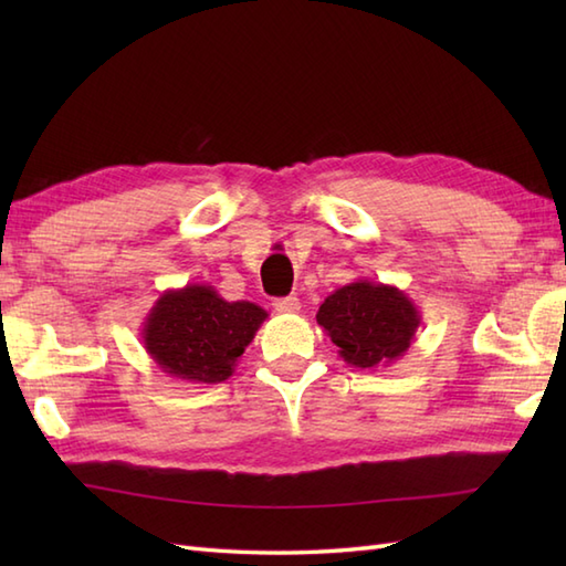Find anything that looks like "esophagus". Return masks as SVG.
<instances>
[{
	"label": "esophagus",
	"mask_w": 566,
	"mask_h": 566,
	"mask_svg": "<svg viewBox=\"0 0 566 566\" xmlns=\"http://www.w3.org/2000/svg\"><path fill=\"white\" fill-rule=\"evenodd\" d=\"M274 311H280V314H296L298 308H302V302H298L296 296H284V298H274Z\"/></svg>",
	"instance_id": "obj_1"
}]
</instances>
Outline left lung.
I'll return each mask as SVG.
<instances>
[{"label": "left lung", "instance_id": "1", "mask_svg": "<svg viewBox=\"0 0 566 566\" xmlns=\"http://www.w3.org/2000/svg\"><path fill=\"white\" fill-rule=\"evenodd\" d=\"M316 321L347 365L377 369L406 355L416 340L420 311L399 286L355 280L326 296Z\"/></svg>", "mask_w": 566, "mask_h": 566}]
</instances>
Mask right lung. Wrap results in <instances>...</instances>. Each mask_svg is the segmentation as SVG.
<instances>
[{"label": "right lung", "instance_id": "add662e5", "mask_svg": "<svg viewBox=\"0 0 566 566\" xmlns=\"http://www.w3.org/2000/svg\"><path fill=\"white\" fill-rule=\"evenodd\" d=\"M268 321L252 302H226L211 284L167 290L143 321L140 338L165 375L191 384H219Z\"/></svg>", "mask_w": 566, "mask_h": 566}]
</instances>
